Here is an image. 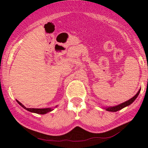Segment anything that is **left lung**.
<instances>
[{
	"label": "left lung",
	"mask_w": 148,
	"mask_h": 148,
	"mask_svg": "<svg viewBox=\"0 0 148 148\" xmlns=\"http://www.w3.org/2000/svg\"><path fill=\"white\" fill-rule=\"evenodd\" d=\"M140 89H139V91L138 92V93L136 94V95H135V96L131 98L130 99H129V100L126 101V102L122 103V104H118V105H116V106H113V107H103V109H104V110H106L107 111H109V112H117V111H119V110H122V109L125 108V107H127V106L130 105L131 104H132V102H134V101L136 99V98L138 97V96L139 95V94H140Z\"/></svg>",
	"instance_id": "1"
}]
</instances>
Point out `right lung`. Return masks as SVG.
<instances>
[{"label": "right lung", "mask_w": 148, "mask_h": 148, "mask_svg": "<svg viewBox=\"0 0 148 148\" xmlns=\"http://www.w3.org/2000/svg\"><path fill=\"white\" fill-rule=\"evenodd\" d=\"M17 101V102L23 108H24L25 110H26L28 112H31L33 113H36V114H45L46 113L50 112L53 111V108H43V109H37V108H26L23 104H22L19 101ZM57 106H56L55 107H56Z\"/></svg>", "instance_id": "add662e5"}]
</instances>
